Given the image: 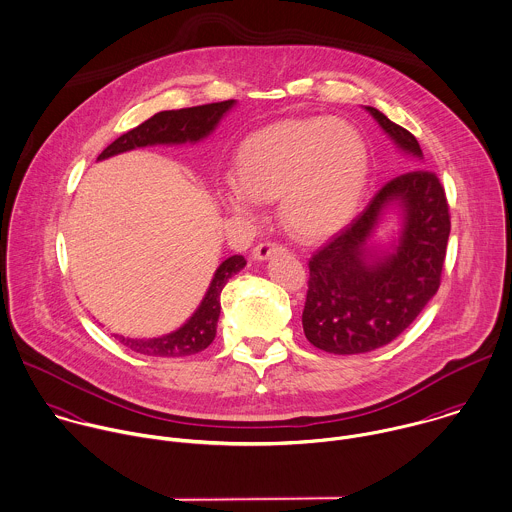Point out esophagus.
<instances>
[{
	"label": "esophagus",
	"mask_w": 512,
	"mask_h": 512,
	"mask_svg": "<svg viewBox=\"0 0 512 512\" xmlns=\"http://www.w3.org/2000/svg\"><path fill=\"white\" fill-rule=\"evenodd\" d=\"M283 251H287L285 245H281V243H277V241H263V243H259V245L253 249V259L265 261V259H269L271 255L283 253Z\"/></svg>",
	"instance_id": "34e87169"
}]
</instances>
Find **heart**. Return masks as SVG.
<instances>
[{"mask_svg": "<svg viewBox=\"0 0 512 512\" xmlns=\"http://www.w3.org/2000/svg\"><path fill=\"white\" fill-rule=\"evenodd\" d=\"M235 177L219 191L235 213L277 199L283 227L305 241L339 231L355 215L369 177L361 133L343 119L295 117L247 135L235 151Z\"/></svg>", "mask_w": 512, "mask_h": 512, "instance_id": "1", "label": "heart"}]
</instances>
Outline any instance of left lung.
I'll return each instance as SVG.
<instances>
[{
	"mask_svg": "<svg viewBox=\"0 0 512 512\" xmlns=\"http://www.w3.org/2000/svg\"><path fill=\"white\" fill-rule=\"evenodd\" d=\"M367 111L389 137L423 157L411 131L375 107ZM397 202L404 231L395 254L366 257V239L378 217ZM451 213L437 173L411 169L387 181L369 205L309 259L303 331L311 345L333 355H357L397 339L425 309L441 285Z\"/></svg>",
	"mask_w": 512,
	"mask_h": 512,
	"instance_id": "1",
	"label": "left lung"
}]
</instances>
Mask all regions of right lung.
<instances>
[{
    "mask_svg": "<svg viewBox=\"0 0 512 512\" xmlns=\"http://www.w3.org/2000/svg\"><path fill=\"white\" fill-rule=\"evenodd\" d=\"M233 103L235 99H227V101L207 103L197 107L159 111L147 121H143L141 125L119 135L111 145H107L101 151L97 159H107L111 155H117L129 149L155 145V143L199 141L215 129L219 119L233 107ZM245 263L247 261L241 255H233L225 259L215 271V277L199 309L175 333H169L157 339H129V337H117V335L115 337L127 349L141 355H149V357H189L207 349L213 343L217 333V321L221 313V291L227 285V281L245 267Z\"/></svg>",
    "mask_w": 512,
    "mask_h": 512,
    "instance_id": "obj_1",
    "label": "right lung"
}]
</instances>
